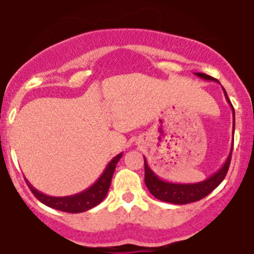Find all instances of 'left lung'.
Segmentation results:
<instances>
[{
  "instance_id": "obj_1",
  "label": "left lung",
  "mask_w": 254,
  "mask_h": 254,
  "mask_svg": "<svg viewBox=\"0 0 254 254\" xmlns=\"http://www.w3.org/2000/svg\"><path fill=\"white\" fill-rule=\"evenodd\" d=\"M195 74L197 75L198 78H201V79L218 83L217 79L205 74V73H195ZM222 89L223 92H225V97L226 99H227L228 104L232 108L233 130H235V109H233L232 104H231L230 99H228L225 88H222ZM232 150L233 142L232 146H231L230 155H228L227 160H226L225 164L222 165V167H221L218 171H216L212 176L207 177V179L203 180V181L201 182H196V184H175V182H169L160 179V177L156 176V174L150 169L149 165H147L146 159L144 157L145 185H146L147 190H149L150 193H151L154 197H156L157 200L160 201H164V202L175 203V205H186V203L200 201L201 198L206 197L208 193L212 192L213 190L223 181V179H225L226 175H227L228 167H230Z\"/></svg>"
}]
</instances>
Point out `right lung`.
Masks as SVG:
<instances>
[{
    "label": "right lung",
    "instance_id": "add662e5",
    "mask_svg": "<svg viewBox=\"0 0 254 254\" xmlns=\"http://www.w3.org/2000/svg\"><path fill=\"white\" fill-rule=\"evenodd\" d=\"M122 156L123 154L117 155V156L108 164V166L105 167V170L103 171V174L100 175L99 179H98L92 186L88 187L87 190H84L82 192L75 193V195L72 196L54 197V196L44 195V193L37 191L27 180L26 182L27 185H28L29 189H31L32 193H33L42 203H44V205L48 206V207L56 208V210L58 211H63V212L69 213L84 212V211H88L90 210V208L95 207L97 205H99V203L105 198V196H107L108 193V190H109L110 187V184H112V177L115 171V167H117L118 161H119Z\"/></svg>",
    "mask_w": 254,
    "mask_h": 254
}]
</instances>
